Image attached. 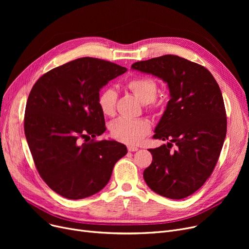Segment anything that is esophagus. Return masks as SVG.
Returning <instances> with one entry per match:
<instances>
[{
  "mask_svg": "<svg viewBox=\"0 0 249 249\" xmlns=\"http://www.w3.org/2000/svg\"><path fill=\"white\" fill-rule=\"evenodd\" d=\"M127 148H128V150H129V151H132V152H133V151H137V150H138V147H135V146H130V145H129Z\"/></svg>",
  "mask_w": 249,
  "mask_h": 249,
  "instance_id": "1",
  "label": "esophagus"
}]
</instances>
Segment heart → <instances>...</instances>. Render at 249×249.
<instances>
[{"label": "heart", "instance_id": "obj_1", "mask_svg": "<svg viewBox=\"0 0 249 249\" xmlns=\"http://www.w3.org/2000/svg\"><path fill=\"white\" fill-rule=\"evenodd\" d=\"M127 89L143 104L153 106L158 94V83L150 76H135L126 84ZM117 93L112 88L104 89L98 97V105L101 112L108 117L116 114ZM112 136L127 144H137L151 130V124L147 119H121L116 120L111 125Z\"/></svg>", "mask_w": 249, "mask_h": 249}]
</instances>
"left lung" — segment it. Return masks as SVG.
<instances>
[{"instance_id": "8db88e82", "label": "left lung", "mask_w": 249, "mask_h": 249, "mask_svg": "<svg viewBox=\"0 0 249 249\" xmlns=\"http://www.w3.org/2000/svg\"><path fill=\"white\" fill-rule=\"evenodd\" d=\"M131 68L161 78L171 95L153 135L169 142L149 149L152 162L143 178L165 198H187L212 175L225 140L227 119L220 88L203 65L178 55L137 61Z\"/></svg>"}]
</instances>
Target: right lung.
I'll use <instances>...</instances> for the list:
<instances>
[{
  "label": "right lung",
  "instance_id": "1",
  "mask_svg": "<svg viewBox=\"0 0 249 249\" xmlns=\"http://www.w3.org/2000/svg\"><path fill=\"white\" fill-rule=\"evenodd\" d=\"M126 71L110 61L82 57L47 71L30 91L25 136L41 178L64 198L78 200L100 192L127 153L122 143L95 139L106 131L99 91Z\"/></svg>",
  "mask_w": 249,
  "mask_h": 249
}]
</instances>
